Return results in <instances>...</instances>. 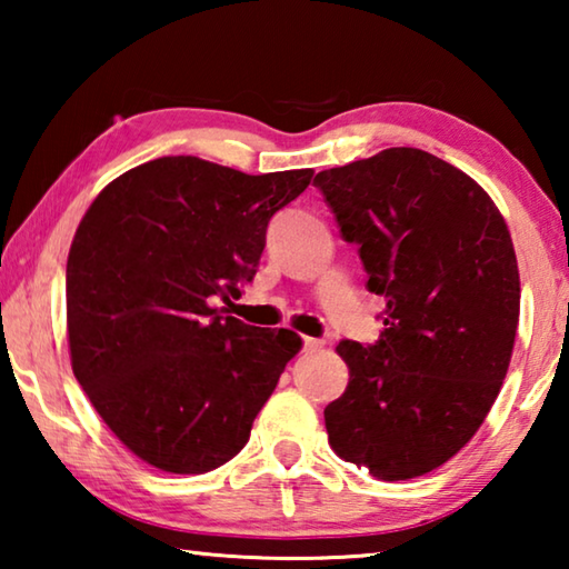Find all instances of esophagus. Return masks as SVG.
I'll use <instances>...</instances> for the list:
<instances>
[{"label":"esophagus","mask_w":569,"mask_h":569,"mask_svg":"<svg viewBox=\"0 0 569 569\" xmlns=\"http://www.w3.org/2000/svg\"><path fill=\"white\" fill-rule=\"evenodd\" d=\"M319 349H323V343L319 339H311V336H306L303 351H319Z\"/></svg>","instance_id":"34e87169"}]
</instances>
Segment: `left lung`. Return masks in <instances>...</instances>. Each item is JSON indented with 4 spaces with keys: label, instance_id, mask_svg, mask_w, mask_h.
Segmentation results:
<instances>
[{
    "label": "left lung",
    "instance_id": "obj_1",
    "mask_svg": "<svg viewBox=\"0 0 569 569\" xmlns=\"http://www.w3.org/2000/svg\"><path fill=\"white\" fill-rule=\"evenodd\" d=\"M387 298L381 339L336 346L349 387L323 411L329 445L383 481L449 461L477 435L512 359L519 268L487 190L419 148L313 180Z\"/></svg>",
    "mask_w": 569,
    "mask_h": 569
}]
</instances>
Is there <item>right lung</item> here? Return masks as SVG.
Here are the masks:
<instances>
[{"label": "right lung", "instance_id": "add662e5", "mask_svg": "<svg viewBox=\"0 0 569 569\" xmlns=\"http://www.w3.org/2000/svg\"><path fill=\"white\" fill-rule=\"evenodd\" d=\"M311 168L246 176L192 156L158 158L100 190L67 256V343L94 411L134 457L206 475L246 447L286 363L288 329L220 316L253 281L276 210Z\"/></svg>", "mask_w": 569, "mask_h": 569}]
</instances>
